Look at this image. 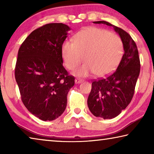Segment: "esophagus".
I'll list each match as a JSON object with an SVG mask.
<instances>
[{
  "label": "esophagus",
  "mask_w": 154,
  "mask_h": 154,
  "mask_svg": "<svg viewBox=\"0 0 154 154\" xmlns=\"http://www.w3.org/2000/svg\"><path fill=\"white\" fill-rule=\"evenodd\" d=\"M82 82H83L82 79H78V78H77V79H75V83H76V84H77V83H81Z\"/></svg>",
  "instance_id": "1"
}]
</instances>
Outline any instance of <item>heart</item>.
Segmentation results:
<instances>
[{"label": "heart", "mask_w": 154, "mask_h": 154, "mask_svg": "<svg viewBox=\"0 0 154 154\" xmlns=\"http://www.w3.org/2000/svg\"><path fill=\"white\" fill-rule=\"evenodd\" d=\"M123 53V43L119 36L96 27L79 31L73 42L65 41L61 46L62 57L68 69L73 70L83 60L85 61L74 71L79 77L94 73L103 77L111 74L118 66Z\"/></svg>", "instance_id": "heart-1"}]
</instances>
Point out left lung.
Returning a JSON list of instances; mask_svg holds the SVG:
<instances>
[{
	"label": "left lung",
	"mask_w": 154,
	"mask_h": 154,
	"mask_svg": "<svg viewBox=\"0 0 154 154\" xmlns=\"http://www.w3.org/2000/svg\"><path fill=\"white\" fill-rule=\"evenodd\" d=\"M94 23L113 27L124 45L123 56L116 71L105 79L94 81L88 98V108L94 116L112 119L126 108L133 97L140 73L139 51L134 40L123 29L105 21Z\"/></svg>",
	"instance_id": "left-lung-1"
}]
</instances>
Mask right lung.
<instances>
[{
  "label": "right lung",
  "instance_id": "1",
  "mask_svg": "<svg viewBox=\"0 0 154 154\" xmlns=\"http://www.w3.org/2000/svg\"><path fill=\"white\" fill-rule=\"evenodd\" d=\"M71 30L62 23H51L32 31L21 45L15 77L26 107L43 121L63 113L67 94L75 77L63 65L61 46Z\"/></svg>",
  "mask_w": 154,
  "mask_h": 154
}]
</instances>
